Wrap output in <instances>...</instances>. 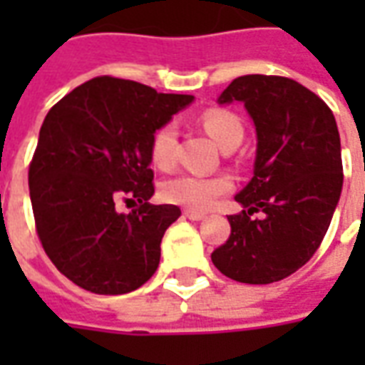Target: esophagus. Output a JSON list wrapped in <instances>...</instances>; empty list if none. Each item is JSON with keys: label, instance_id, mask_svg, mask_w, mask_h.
Instances as JSON below:
<instances>
[{"label": "esophagus", "instance_id": "esophagus-1", "mask_svg": "<svg viewBox=\"0 0 365 365\" xmlns=\"http://www.w3.org/2000/svg\"><path fill=\"white\" fill-rule=\"evenodd\" d=\"M183 215L190 219V221H203L205 219V213H199V211H191V209H185Z\"/></svg>", "mask_w": 365, "mask_h": 365}]
</instances>
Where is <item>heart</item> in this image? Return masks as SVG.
I'll use <instances>...</instances> for the list:
<instances>
[{
    "mask_svg": "<svg viewBox=\"0 0 365 365\" xmlns=\"http://www.w3.org/2000/svg\"><path fill=\"white\" fill-rule=\"evenodd\" d=\"M201 127L222 150L237 148L245 128L237 115L225 109H209L201 115ZM175 146H178V133L174 123H166L154 130L150 138V160L158 170H172L175 164ZM232 187L229 175H197L180 174L170 178L162 183V197L172 205L185 207L191 211H207L215 205V201L225 195Z\"/></svg>",
    "mask_w": 365,
    "mask_h": 365,
    "instance_id": "b5f03b06",
    "label": "heart"
}]
</instances>
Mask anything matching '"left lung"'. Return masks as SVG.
I'll return each mask as SVG.
<instances>
[{
  "mask_svg": "<svg viewBox=\"0 0 365 365\" xmlns=\"http://www.w3.org/2000/svg\"><path fill=\"white\" fill-rule=\"evenodd\" d=\"M232 101L250 113L258 148L252 180L235 197L245 209L229 215L230 237L211 260L235 282L264 285L295 274L321 246L344 180L340 135L329 105L283 76H240L219 97Z\"/></svg>",
  "mask_w": 365,
  "mask_h": 365,
  "instance_id": "1",
  "label": "left lung"
}]
</instances>
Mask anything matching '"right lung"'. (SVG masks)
Wrapping results in <instances>:
<instances>
[{"label":"right lung","mask_w":365,"mask_h":365,"mask_svg":"<svg viewBox=\"0 0 365 365\" xmlns=\"http://www.w3.org/2000/svg\"><path fill=\"white\" fill-rule=\"evenodd\" d=\"M193 96L99 76L78 86L44 117L29 166L38 240L52 264L99 295L138 289L160 264V242L182 215L152 205L150 138ZM119 200L136 202L119 214Z\"/></svg>","instance_id":"right-lung-1"}]
</instances>
